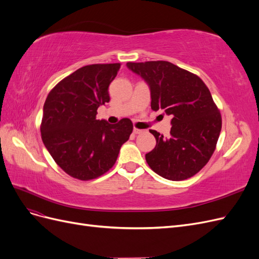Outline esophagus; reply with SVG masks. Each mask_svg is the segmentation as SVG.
<instances>
[{"label": "esophagus", "instance_id": "obj_1", "mask_svg": "<svg viewBox=\"0 0 259 259\" xmlns=\"http://www.w3.org/2000/svg\"><path fill=\"white\" fill-rule=\"evenodd\" d=\"M133 133H134V134H136V135H138V134H142V133H144V130H139V128L134 127V130H133Z\"/></svg>", "mask_w": 259, "mask_h": 259}]
</instances>
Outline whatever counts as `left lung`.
<instances>
[{
    "mask_svg": "<svg viewBox=\"0 0 259 259\" xmlns=\"http://www.w3.org/2000/svg\"><path fill=\"white\" fill-rule=\"evenodd\" d=\"M148 84L151 109L171 115L169 138L150 130L156 145L146 161L168 180H185L200 171L213 154L222 131V116L210 92L198 75L168 61L127 62Z\"/></svg>",
    "mask_w": 259,
    "mask_h": 259,
    "instance_id": "1",
    "label": "left lung"
}]
</instances>
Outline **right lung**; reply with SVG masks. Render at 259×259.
<instances>
[{"mask_svg":"<svg viewBox=\"0 0 259 259\" xmlns=\"http://www.w3.org/2000/svg\"><path fill=\"white\" fill-rule=\"evenodd\" d=\"M120 64L85 66L61 80L43 107L41 135L57 165L80 180L110 169L133 132L130 119L116 124L97 120L99 106L109 103V85Z\"/></svg>","mask_w":259,"mask_h":259,"instance_id":"add662e5","label":"right lung"}]
</instances>
